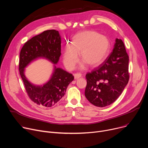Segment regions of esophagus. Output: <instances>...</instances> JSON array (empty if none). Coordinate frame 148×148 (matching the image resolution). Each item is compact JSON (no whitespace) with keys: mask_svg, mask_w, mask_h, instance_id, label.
Here are the masks:
<instances>
[{"mask_svg":"<svg viewBox=\"0 0 148 148\" xmlns=\"http://www.w3.org/2000/svg\"><path fill=\"white\" fill-rule=\"evenodd\" d=\"M81 76H82V75L81 73H75L74 75L75 79H77L79 78H80Z\"/></svg>","mask_w":148,"mask_h":148,"instance_id":"obj_1","label":"esophagus"}]
</instances>
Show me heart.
<instances>
[{"label":"heart","instance_id":"1","mask_svg":"<svg viewBox=\"0 0 148 148\" xmlns=\"http://www.w3.org/2000/svg\"><path fill=\"white\" fill-rule=\"evenodd\" d=\"M110 49V42L106 36L93 30L79 32L72 38L71 46L64 50L63 63L68 70L73 71L79 54L81 59L89 66H98L106 59Z\"/></svg>","mask_w":148,"mask_h":148}]
</instances>
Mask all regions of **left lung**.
Segmentation results:
<instances>
[{
  "label": "left lung",
  "instance_id": "8db88e82",
  "mask_svg": "<svg viewBox=\"0 0 148 148\" xmlns=\"http://www.w3.org/2000/svg\"><path fill=\"white\" fill-rule=\"evenodd\" d=\"M129 60L124 42L116 38L114 47L106 60L86 75L85 95L90 103L104 107L119 97L129 80Z\"/></svg>",
  "mask_w": 148,
  "mask_h": 148
}]
</instances>
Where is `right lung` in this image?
<instances>
[{
    "label": "right lung",
    "instance_id": "1",
    "mask_svg": "<svg viewBox=\"0 0 148 148\" xmlns=\"http://www.w3.org/2000/svg\"><path fill=\"white\" fill-rule=\"evenodd\" d=\"M61 55V37L58 31L50 29L42 32L27 41L19 54V71L26 92L30 99L38 106L51 107L65 94L69 84L74 79L72 74L60 68L54 69L50 80L43 86L31 84L24 75V68L37 58L47 59L57 64Z\"/></svg>",
    "mask_w": 148,
    "mask_h": 148
}]
</instances>
